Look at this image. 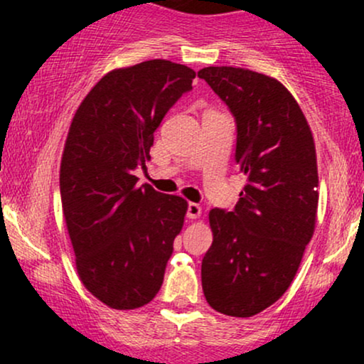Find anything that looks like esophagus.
Here are the masks:
<instances>
[{
	"label": "esophagus",
	"instance_id": "34e87169",
	"mask_svg": "<svg viewBox=\"0 0 364 364\" xmlns=\"http://www.w3.org/2000/svg\"><path fill=\"white\" fill-rule=\"evenodd\" d=\"M200 214H202V207H200L198 203H193V202L188 203V207H186L188 219H196V217H200Z\"/></svg>",
	"mask_w": 364,
	"mask_h": 364
}]
</instances>
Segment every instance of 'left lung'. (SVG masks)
<instances>
[{
	"label": "left lung",
	"mask_w": 364,
	"mask_h": 364,
	"mask_svg": "<svg viewBox=\"0 0 364 364\" xmlns=\"http://www.w3.org/2000/svg\"><path fill=\"white\" fill-rule=\"evenodd\" d=\"M198 77L235 118V161L248 178L231 212L208 214L214 241L202 260V287L215 311L245 318L287 291L315 231V144L281 82L232 66H207Z\"/></svg>",
	"instance_id": "left-lung-1"
}]
</instances>
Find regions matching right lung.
<instances>
[{"label": "right lung", "instance_id": "add662e5", "mask_svg": "<svg viewBox=\"0 0 364 364\" xmlns=\"http://www.w3.org/2000/svg\"><path fill=\"white\" fill-rule=\"evenodd\" d=\"M195 72L150 60L114 70L95 83L70 127L60 190L83 286L114 310H135L161 289L174 237L183 228L181 196L136 186L154 132Z\"/></svg>", "mask_w": 364, "mask_h": 364}]
</instances>
